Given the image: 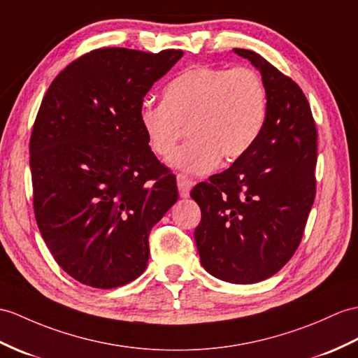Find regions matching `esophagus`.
Returning a JSON list of instances; mask_svg holds the SVG:
<instances>
[{
  "instance_id": "obj_1",
  "label": "esophagus",
  "mask_w": 358,
  "mask_h": 358,
  "mask_svg": "<svg viewBox=\"0 0 358 358\" xmlns=\"http://www.w3.org/2000/svg\"><path fill=\"white\" fill-rule=\"evenodd\" d=\"M177 185H178V192L181 198H187L190 189L194 186V180L189 178L185 173H178L177 176Z\"/></svg>"
}]
</instances>
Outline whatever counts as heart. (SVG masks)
<instances>
[{"instance_id": "b5f03b06", "label": "heart", "mask_w": 358, "mask_h": 358, "mask_svg": "<svg viewBox=\"0 0 358 358\" xmlns=\"http://www.w3.org/2000/svg\"><path fill=\"white\" fill-rule=\"evenodd\" d=\"M267 115V93L250 69L195 66L173 78L163 102H143L138 122L151 151L168 159L185 134L190 140L172 157V166L206 173L221 160L244 155L261 134Z\"/></svg>"}]
</instances>
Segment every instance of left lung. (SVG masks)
Instances as JSON below:
<instances>
[{"mask_svg":"<svg viewBox=\"0 0 358 358\" xmlns=\"http://www.w3.org/2000/svg\"><path fill=\"white\" fill-rule=\"evenodd\" d=\"M234 52L261 71L267 115L252 148L190 196L201 209L195 243L206 271L255 284L278 273L301 244L315 196L317 129L292 78L250 50Z\"/></svg>","mask_w":358,"mask_h":358,"instance_id":"8db88e82","label":"left lung"}]
</instances>
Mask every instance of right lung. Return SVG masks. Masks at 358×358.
I'll return each instance as SVG.
<instances>
[{
    "label": "right lung",
    "mask_w": 358,
    "mask_h": 358,
    "mask_svg": "<svg viewBox=\"0 0 358 358\" xmlns=\"http://www.w3.org/2000/svg\"><path fill=\"white\" fill-rule=\"evenodd\" d=\"M181 56L97 48L66 65L41 102L30 137L33 209L50 253L80 284L108 289L137 279L151 229L178 199L138 110Z\"/></svg>",
    "instance_id": "add662e5"
}]
</instances>
